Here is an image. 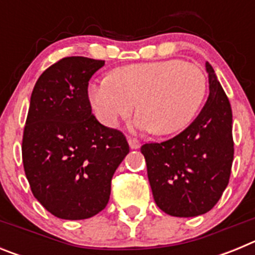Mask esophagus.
<instances>
[{
	"label": "esophagus",
	"mask_w": 255,
	"mask_h": 255,
	"mask_svg": "<svg viewBox=\"0 0 255 255\" xmlns=\"http://www.w3.org/2000/svg\"><path fill=\"white\" fill-rule=\"evenodd\" d=\"M128 141H129V145L131 149H138V148H140V141H139L138 139L129 138L128 139Z\"/></svg>",
	"instance_id": "obj_1"
}]
</instances>
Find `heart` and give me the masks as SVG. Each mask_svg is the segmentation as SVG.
Returning a JSON list of instances; mask_svg holds the SVG:
<instances>
[{"label":"heart","instance_id":"heart-1","mask_svg":"<svg viewBox=\"0 0 255 255\" xmlns=\"http://www.w3.org/2000/svg\"><path fill=\"white\" fill-rule=\"evenodd\" d=\"M207 78L191 62L164 60L131 64L114 70L107 78L88 88L96 117L107 128L130 116L135 102V126L168 135L182 130L203 103Z\"/></svg>","mask_w":255,"mask_h":255}]
</instances>
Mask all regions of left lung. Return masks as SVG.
<instances>
[{"mask_svg": "<svg viewBox=\"0 0 255 255\" xmlns=\"http://www.w3.org/2000/svg\"><path fill=\"white\" fill-rule=\"evenodd\" d=\"M206 70L209 96L197 119L176 136L140 148L155 204L175 217H195L211 211L231 173V105L209 62Z\"/></svg>", "mask_w": 255, "mask_h": 255, "instance_id": "1", "label": "left lung"}]
</instances>
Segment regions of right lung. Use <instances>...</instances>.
Listing matches in <instances>:
<instances>
[{
  "label": "right lung",
  "instance_id": "add662e5",
  "mask_svg": "<svg viewBox=\"0 0 255 255\" xmlns=\"http://www.w3.org/2000/svg\"><path fill=\"white\" fill-rule=\"evenodd\" d=\"M105 61L73 56L49 66L30 97L22 164L31 193L62 220H85L108 203L111 180L129 153L125 135L92 114L88 84Z\"/></svg>",
  "mask_w": 255,
  "mask_h": 255
}]
</instances>
